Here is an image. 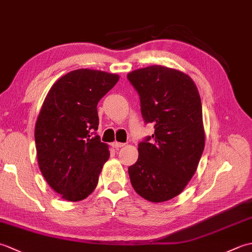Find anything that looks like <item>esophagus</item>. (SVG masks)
I'll return each mask as SVG.
<instances>
[{"label":"esophagus","mask_w":252,"mask_h":252,"mask_svg":"<svg viewBox=\"0 0 252 252\" xmlns=\"http://www.w3.org/2000/svg\"><path fill=\"white\" fill-rule=\"evenodd\" d=\"M125 145H126L125 143H119V142H115V143L111 144V146L114 147V148H116V149H119V148L123 147Z\"/></svg>","instance_id":"obj_1"}]
</instances>
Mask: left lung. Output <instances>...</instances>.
<instances>
[{"instance_id":"8db88e82","label":"left lung","mask_w":252,"mask_h":252,"mask_svg":"<svg viewBox=\"0 0 252 252\" xmlns=\"http://www.w3.org/2000/svg\"><path fill=\"white\" fill-rule=\"evenodd\" d=\"M127 79L140 95L143 119L155 125L129 167L131 184L146 200H170L189 184L205 148L199 93L189 74L164 66L137 69Z\"/></svg>"}]
</instances>
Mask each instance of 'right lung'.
I'll use <instances>...</instances> for the list:
<instances>
[{
	"mask_svg": "<svg viewBox=\"0 0 252 252\" xmlns=\"http://www.w3.org/2000/svg\"><path fill=\"white\" fill-rule=\"evenodd\" d=\"M119 76L91 69L68 72L53 84L36 119L34 138L39 168L63 199L91 195L109 158L100 142L97 104Z\"/></svg>",
	"mask_w": 252,
	"mask_h": 252,
	"instance_id": "add662e5",
	"label": "right lung"
}]
</instances>
